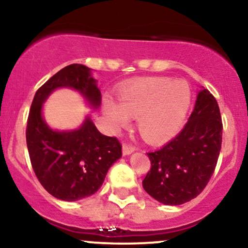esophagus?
<instances>
[{
  "instance_id": "obj_1",
  "label": "esophagus",
  "mask_w": 248,
  "mask_h": 248,
  "mask_svg": "<svg viewBox=\"0 0 248 248\" xmlns=\"http://www.w3.org/2000/svg\"><path fill=\"white\" fill-rule=\"evenodd\" d=\"M135 149L137 148H135L133 145H129V143H124V146H122V153H124V155H128L130 153H133Z\"/></svg>"
}]
</instances>
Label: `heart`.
I'll use <instances>...</instances> for the list:
<instances>
[{
    "label": "heart",
    "mask_w": 248,
    "mask_h": 248,
    "mask_svg": "<svg viewBox=\"0 0 248 248\" xmlns=\"http://www.w3.org/2000/svg\"><path fill=\"white\" fill-rule=\"evenodd\" d=\"M119 101L103 99V111L115 129L138 118L140 134L149 142H161L176 133L190 105L189 87L182 81L143 78L120 87Z\"/></svg>",
    "instance_id": "heart-1"
}]
</instances>
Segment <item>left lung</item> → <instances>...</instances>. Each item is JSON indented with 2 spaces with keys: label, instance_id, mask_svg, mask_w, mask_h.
I'll return each instance as SVG.
<instances>
[{
  "label": "left lung",
  "instance_id": "1",
  "mask_svg": "<svg viewBox=\"0 0 248 248\" xmlns=\"http://www.w3.org/2000/svg\"><path fill=\"white\" fill-rule=\"evenodd\" d=\"M221 141L219 106L202 89L181 132L162 148L147 153L151 170L142 181L143 188L165 205H182L197 198L213 175Z\"/></svg>",
  "mask_w": 248,
  "mask_h": 248
}]
</instances>
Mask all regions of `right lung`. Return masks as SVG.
Instances as JSON below:
<instances>
[{"label": "right lung", "mask_w": 248, "mask_h": 248, "mask_svg": "<svg viewBox=\"0 0 248 248\" xmlns=\"http://www.w3.org/2000/svg\"><path fill=\"white\" fill-rule=\"evenodd\" d=\"M76 89L92 106L101 103V93L91 69L69 64L37 89L29 110L26 139L35 175L49 194L64 201L91 197L102 186L110 166L122 155L115 137H106L91 119L70 132L48 127L42 118V103L56 88Z\"/></svg>", "instance_id": "add662e5"}]
</instances>
